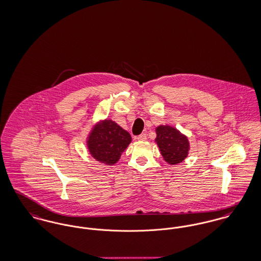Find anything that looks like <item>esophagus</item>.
<instances>
[{
  "instance_id": "34e87169",
  "label": "esophagus",
  "mask_w": 261,
  "mask_h": 261,
  "mask_svg": "<svg viewBox=\"0 0 261 261\" xmlns=\"http://www.w3.org/2000/svg\"><path fill=\"white\" fill-rule=\"evenodd\" d=\"M146 135L145 134H142V135H140V136H138V137H137V140L138 141H144V140H146Z\"/></svg>"
}]
</instances>
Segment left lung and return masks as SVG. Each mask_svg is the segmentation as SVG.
Masks as SVG:
<instances>
[{
  "label": "left lung",
  "mask_w": 261,
  "mask_h": 261,
  "mask_svg": "<svg viewBox=\"0 0 261 261\" xmlns=\"http://www.w3.org/2000/svg\"><path fill=\"white\" fill-rule=\"evenodd\" d=\"M157 143L165 161L170 165L181 163L189 155L190 141L178 129L168 124L155 128Z\"/></svg>",
  "instance_id": "8db88e82"
}]
</instances>
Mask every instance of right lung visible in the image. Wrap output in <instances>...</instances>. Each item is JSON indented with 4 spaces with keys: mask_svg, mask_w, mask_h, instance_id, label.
<instances>
[{
    "mask_svg": "<svg viewBox=\"0 0 261 261\" xmlns=\"http://www.w3.org/2000/svg\"><path fill=\"white\" fill-rule=\"evenodd\" d=\"M132 142L130 135L114 121L106 119L93 125L86 138L90 155L102 164H116Z\"/></svg>",
    "mask_w": 261,
    "mask_h": 261,
    "instance_id": "obj_1",
    "label": "right lung"
}]
</instances>
